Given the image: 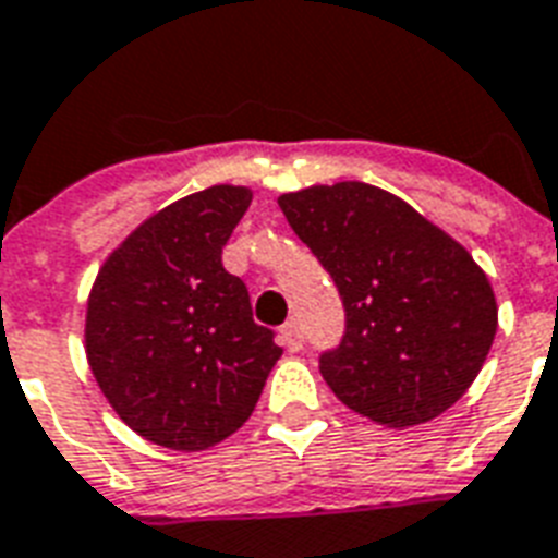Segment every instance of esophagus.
<instances>
[{"label":"esophagus","mask_w":558,"mask_h":558,"mask_svg":"<svg viewBox=\"0 0 558 558\" xmlns=\"http://www.w3.org/2000/svg\"><path fill=\"white\" fill-rule=\"evenodd\" d=\"M282 343L291 353H300V350H303V324H300L296 317L282 326Z\"/></svg>","instance_id":"esophagus-1"}]
</instances>
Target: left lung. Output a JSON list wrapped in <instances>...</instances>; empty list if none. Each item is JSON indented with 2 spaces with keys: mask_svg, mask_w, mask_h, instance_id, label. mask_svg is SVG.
<instances>
[{
  "mask_svg": "<svg viewBox=\"0 0 558 558\" xmlns=\"http://www.w3.org/2000/svg\"><path fill=\"white\" fill-rule=\"evenodd\" d=\"M279 208L343 300V338L320 353L335 397L383 426H417L462 397L492 350L497 300L459 241L364 182L314 184Z\"/></svg>",
  "mask_w": 558,
  "mask_h": 558,
  "instance_id": "obj_1",
  "label": "left lung"
}]
</instances>
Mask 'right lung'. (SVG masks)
Returning a JSON list of instances; mask_svg holds the SVG:
<instances>
[{
  "instance_id": "obj_1",
  "label": "right lung",
  "mask_w": 558,
  "mask_h": 558,
  "mask_svg": "<svg viewBox=\"0 0 558 558\" xmlns=\"http://www.w3.org/2000/svg\"><path fill=\"white\" fill-rule=\"evenodd\" d=\"M253 203L215 184L167 205L108 255L87 300L85 350L108 403L146 441L208 450L253 414L282 355L253 320L223 246Z\"/></svg>"
}]
</instances>
